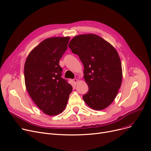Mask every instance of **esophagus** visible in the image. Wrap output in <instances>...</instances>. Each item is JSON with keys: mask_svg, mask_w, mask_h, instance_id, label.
<instances>
[{"mask_svg": "<svg viewBox=\"0 0 151 151\" xmlns=\"http://www.w3.org/2000/svg\"><path fill=\"white\" fill-rule=\"evenodd\" d=\"M73 81H74V83H76L78 82L77 78H74V79H73Z\"/></svg>", "mask_w": 151, "mask_h": 151, "instance_id": "1", "label": "esophagus"}]
</instances>
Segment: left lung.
I'll return each mask as SVG.
<instances>
[{
	"mask_svg": "<svg viewBox=\"0 0 151 151\" xmlns=\"http://www.w3.org/2000/svg\"><path fill=\"white\" fill-rule=\"evenodd\" d=\"M68 46L84 65V78L89 91L83 96L86 104L95 110L108 107L121 86V59L114 47L96 34H84L71 39Z\"/></svg>",
	"mask_w": 151,
	"mask_h": 151,
	"instance_id": "1",
	"label": "left lung"
}]
</instances>
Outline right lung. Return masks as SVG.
<instances>
[{
    "instance_id": "1",
    "label": "right lung",
    "mask_w": 151,
    "mask_h": 151,
    "mask_svg": "<svg viewBox=\"0 0 151 151\" xmlns=\"http://www.w3.org/2000/svg\"><path fill=\"white\" fill-rule=\"evenodd\" d=\"M70 37L46 38L32 50L24 65L27 91L36 105L49 116L66 107L72 86L62 76L59 60L67 49Z\"/></svg>"
}]
</instances>
